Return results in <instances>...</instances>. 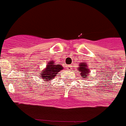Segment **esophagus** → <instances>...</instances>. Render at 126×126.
Returning a JSON list of instances; mask_svg holds the SVG:
<instances>
[{"label": "esophagus", "instance_id": "1", "mask_svg": "<svg viewBox=\"0 0 126 126\" xmlns=\"http://www.w3.org/2000/svg\"><path fill=\"white\" fill-rule=\"evenodd\" d=\"M71 69H72V66H71V65H67V69L70 70V71H71Z\"/></svg>", "mask_w": 126, "mask_h": 126}]
</instances>
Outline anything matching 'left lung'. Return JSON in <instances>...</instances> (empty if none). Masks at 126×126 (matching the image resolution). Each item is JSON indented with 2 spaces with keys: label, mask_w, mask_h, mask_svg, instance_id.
I'll return each mask as SVG.
<instances>
[{
  "label": "left lung",
  "mask_w": 126,
  "mask_h": 126,
  "mask_svg": "<svg viewBox=\"0 0 126 126\" xmlns=\"http://www.w3.org/2000/svg\"><path fill=\"white\" fill-rule=\"evenodd\" d=\"M77 69L78 70V73H80L81 76L84 79H88L90 76V69L88 67V65L86 63H81Z\"/></svg>",
  "instance_id": "obj_1"
}]
</instances>
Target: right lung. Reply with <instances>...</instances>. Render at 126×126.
<instances>
[{"instance_id": "add662e5", "label": "right lung", "mask_w": 126, "mask_h": 126, "mask_svg": "<svg viewBox=\"0 0 126 126\" xmlns=\"http://www.w3.org/2000/svg\"><path fill=\"white\" fill-rule=\"evenodd\" d=\"M61 64H56L53 61H49L48 62L45 69L42 71H39L40 78L44 81H51L57 76L60 71L63 69Z\"/></svg>"}]
</instances>
